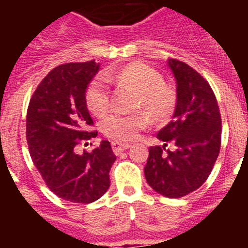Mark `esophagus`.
<instances>
[{
	"mask_svg": "<svg viewBox=\"0 0 248 248\" xmlns=\"http://www.w3.org/2000/svg\"><path fill=\"white\" fill-rule=\"evenodd\" d=\"M111 146H113V151L117 155H119L122 151L126 150V149L130 148V144H124V143H118V141H113L111 143Z\"/></svg>",
	"mask_w": 248,
	"mask_h": 248,
	"instance_id": "1",
	"label": "esophagus"
}]
</instances>
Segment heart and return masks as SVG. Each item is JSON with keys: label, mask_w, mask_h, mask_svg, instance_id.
<instances>
[{"label": "heart", "mask_w": 248, "mask_h": 248, "mask_svg": "<svg viewBox=\"0 0 248 248\" xmlns=\"http://www.w3.org/2000/svg\"><path fill=\"white\" fill-rule=\"evenodd\" d=\"M108 82L128 85L138 92L135 108L148 109L155 119L169 118L176 107V91L156 69L144 63H130L118 71H105L89 83L85 92V103L95 115H102L110 105V91ZM150 114L139 110L131 114L110 113L100 122V130L114 141H130L150 124Z\"/></svg>", "instance_id": "1"}]
</instances>
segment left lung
Listing matches in <instances>:
<instances>
[{"label": "left lung", "mask_w": 248, "mask_h": 248, "mask_svg": "<svg viewBox=\"0 0 248 248\" xmlns=\"http://www.w3.org/2000/svg\"><path fill=\"white\" fill-rule=\"evenodd\" d=\"M168 64L176 79V107L171 122L156 135L164 145L149 148L144 174L155 191L176 199L207 180L220 153L222 126L209 82L181 61L170 58Z\"/></svg>", "instance_id": "8db88e82"}]
</instances>
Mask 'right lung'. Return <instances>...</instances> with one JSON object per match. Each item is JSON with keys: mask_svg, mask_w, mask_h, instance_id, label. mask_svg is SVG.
<instances>
[{"mask_svg": "<svg viewBox=\"0 0 248 248\" xmlns=\"http://www.w3.org/2000/svg\"><path fill=\"white\" fill-rule=\"evenodd\" d=\"M98 71L94 61L58 65L39 83L27 109L26 138L34 166L50 191L76 203L102 198L117 160L108 140L92 151H77L97 135L89 130L94 123L85 91Z\"/></svg>", "mask_w": 248, "mask_h": 248, "instance_id": "obj_1", "label": "right lung"}]
</instances>
